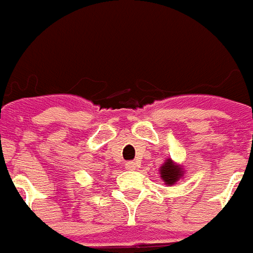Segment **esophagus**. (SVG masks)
<instances>
[{
	"label": "esophagus",
	"instance_id": "obj_1",
	"mask_svg": "<svg viewBox=\"0 0 253 253\" xmlns=\"http://www.w3.org/2000/svg\"><path fill=\"white\" fill-rule=\"evenodd\" d=\"M125 167H126V169L134 170L137 169L138 167H139V164H138L137 161H127L126 164H125Z\"/></svg>",
	"mask_w": 253,
	"mask_h": 253
}]
</instances>
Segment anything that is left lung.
Segmentation results:
<instances>
[{"mask_svg":"<svg viewBox=\"0 0 253 253\" xmlns=\"http://www.w3.org/2000/svg\"><path fill=\"white\" fill-rule=\"evenodd\" d=\"M160 173H161V177L163 180L165 181V184H173L177 181V179L181 176V168L177 167V165H173L172 160H168L160 169Z\"/></svg>","mask_w":253,"mask_h":253,"instance_id":"obj_1","label":"left lung"}]
</instances>
